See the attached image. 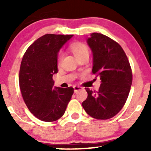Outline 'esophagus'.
<instances>
[{"mask_svg": "<svg viewBox=\"0 0 151 151\" xmlns=\"http://www.w3.org/2000/svg\"><path fill=\"white\" fill-rule=\"evenodd\" d=\"M83 88L81 87V86H74V92H77L78 91H79V90L82 89Z\"/></svg>", "mask_w": 151, "mask_h": 151, "instance_id": "obj_1", "label": "esophagus"}]
</instances>
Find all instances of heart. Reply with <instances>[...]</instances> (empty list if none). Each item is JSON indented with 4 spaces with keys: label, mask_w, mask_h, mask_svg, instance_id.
I'll list each match as a JSON object with an SVG mask.
<instances>
[{
    "label": "heart",
    "mask_w": 151,
    "mask_h": 151,
    "mask_svg": "<svg viewBox=\"0 0 151 151\" xmlns=\"http://www.w3.org/2000/svg\"><path fill=\"white\" fill-rule=\"evenodd\" d=\"M71 50L73 52L74 55H75L76 58H79L81 55H84V54H89V50H88L87 47L85 45L83 44L81 42H74L70 46ZM62 57H63V53L60 52L58 55V60H62Z\"/></svg>",
    "instance_id": "1"
}]
</instances>
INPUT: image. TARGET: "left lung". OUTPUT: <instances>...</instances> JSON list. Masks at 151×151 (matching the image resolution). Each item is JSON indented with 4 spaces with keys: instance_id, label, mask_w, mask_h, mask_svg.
<instances>
[{
    "instance_id": "left-lung-1",
    "label": "left lung",
    "mask_w": 151,
    "mask_h": 151,
    "mask_svg": "<svg viewBox=\"0 0 151 151\" xmlns=\"http://www.w3.org/2000/svg\"><path fill=\"white\" fill-rule=\"evenodd\" d=\"M93 54V74L101 79L98 91L86 88L82 102L85 111L96 119H109L125 104L132 84V72L126 53L119 43L104 35L91 34L86 40Z\"/></svg>"
}]
</instances>
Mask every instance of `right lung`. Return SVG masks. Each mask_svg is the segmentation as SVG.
I'll list each match as a JSON object with an SVG mask.
<instances>
[{"label": "right lung", "mask_w": 151, "mask_h": 151, "mask_svg": "<svg viewBox=\"0 0 151 151\" xmlns=\"http://www.w3.org/2000/svg\"><path fill=\"white\" fill-rule=\"evenodd\" d=\"M73 35L46 34L27 48L22 58L19 84L24 101L40 120L51 122L65 114L74 89L55 87L53 74L58 73L60 50Z\"/></svg>", "instance_id": "1"}]
</instances>
